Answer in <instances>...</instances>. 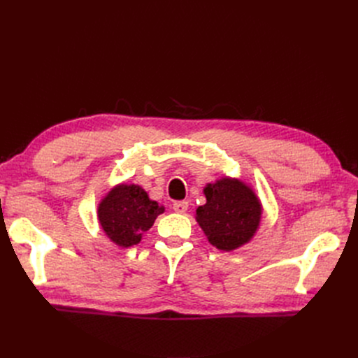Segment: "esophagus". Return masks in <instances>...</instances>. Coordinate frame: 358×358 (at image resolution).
<instances>
[{
	"instance_id": "esophagus-1",
	"label": "esophagus",
	"mask_w": 358,
	"mask_h": 358,
	"mask_svg": "<svg viewBox=\"0 0 358 358\" xmlns=\"http://www.w3.org/2000/svg\"><path fill=\"white\" fill-rule=\"evenodd\" d=\"M187 209H189V203H187L185 200L174 201V203H173V210L177 212V213H185Z\"/></svg>"
}]
</instances>
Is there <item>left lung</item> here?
<instances>
[{"instance_id":"obj_1","label":"left lung","mask_w":358,"mask_h":358,"mask_svg":"<svg viewBox=\"0 0 358 358\" xmlns=\"http://www.w3.org/2000/svg\"><path fill=\"white\" fill-rule=\"evenodd\" d=\"M206 204L196 219L209 242L231 251L248 242L261 220V204L254 192L238 180L223 178L204 189Z\"/></svg>"}]
</instances>
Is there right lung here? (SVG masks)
Returning <instances> with one entry per match:
<instances>
[{"mask_svg": "<svg viewBox=\"0 0 358 358\" xmlns=\"http://www.w3.org/2000/svg\"><path fill=\"white\" fill-rule=\"evenodd\" d=\"M162 206L149 200L139 185H119L99 206V220L107 236L119 247L136 245L142 234L152 227Z\"/></svg>", "mask_w": 358, "mask_h": 358, "instance_id": "add662e5", "label": "right lung"}]
</instances>
